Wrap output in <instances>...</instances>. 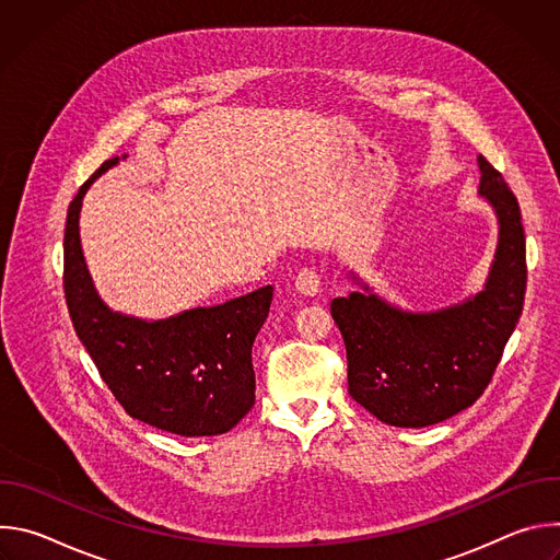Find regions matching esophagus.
Instances as JSON below:
<instances>
[{"instance_id":"34e87169","label":"esophagus","mask_w":560,"mask_h":560,"mask_svg":"<svg viewBox=\"0 0 560 560\" xmlns=\"http://www.w3.org/2000/svg\"><path fill=\"white\" fill-rule=\"evenodd\" d=\"M294 288L305 296H314L322 292V277L314 268H301L294 277Z\"/></svg>"}]
</instances>
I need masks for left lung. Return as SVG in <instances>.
I'll return each mask as SVG.
<instances>
[{"label":"left lung","mask_w":560,"mask_h":560,"mask_svg":"<svg viewBox=\"0 0 560 560\" xmlns=\"http://www.w3.org/2000/svg\"><path fill=\"white\" fill-rule=\"evenodd\" d=\"M481 186L499 217L486 290L436 312H404L365 292L332 299L348 354V392L378 421L425 428L469 408L486 392L523 312L527 264L521 208L481 154Z\"/></svg>","instance_id":"obj_1"}]
</instances>
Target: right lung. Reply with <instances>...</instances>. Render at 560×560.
<instances>
[{"instance_id": "add662e5", "label": "right lung", "mask_w": 560, "mask_h": 560, "mask_svg": "<svg viewBox=\"0 0 560 560\" xmlns=\"http://www.w3.org/2000/svg\"><path fill=\"white\" fill-rule=\"evenodd\" d=\"M108 159L68 206L63 294L74 332L104 383L137 421L179 436H217L255 406L253 343L268 318L272 285L164 322L113 312L95 292L79 244V210Z\"/></svg>"}]
</instances>
